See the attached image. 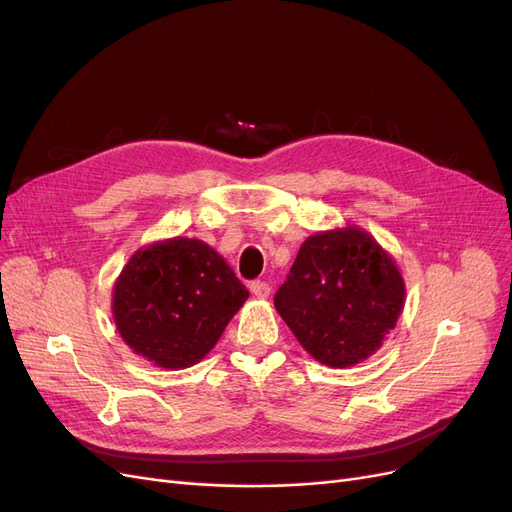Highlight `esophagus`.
I'll use <instances>...</instances> for the list:
<instances>
[{
  "mask_svg": "<svg viewBox=\"0 0 512 512\" xmlns=\"http://www.w3.org/2000/svg\"><path fill=\"white\" fill-rule=\"evenodd\" d=\"M250 290H252V294L256 299H267L269 297V292H271V286L267 284V282H252L250 284Z\"/></svg>",
  "mask_w": 512,
  "mask_h": 512,
  "instance_id": "esophagus-1",
  "label": "esophagus"
}]
</instances>
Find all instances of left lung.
I'll return each mask as SVG.
<instances>
[{
    "label": "left lung",
    "mask_w": 512,
    "mask_h": 512,
    "mask_svg": "<svg viewBox=\"0 0 512 512\" xmlns=\"http://www.w3.org/2000/svg\"><path fill=\"white\" fill-rule=\"evenodd\" d=\"M406 282L393 254L356 224L307 237L275 294V309L318 363L367 361L404 312Z\"/></svg>",
    "instance_id": "1"
}]
</instances>
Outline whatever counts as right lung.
I'll list each match as a JSON object with an SVG mask.
<instances>
[{
	"instance_id": "right-lung-1",
	"label": "right lung",
	"mask_w": 512,
	"mask_h": 512,
	"mask_svg": "<svg viewBox=\"0 0 512 512\" xmlns=\"http://www.w3.org/2000/svg\"><path fill=\"white\" fill-rule=\"evenodd\" d=\"M247 297L209 243L170 237L128 258L113 286L111 312L134 354L177 371L205 359Z\"/></svg>"
}]
</instances>
